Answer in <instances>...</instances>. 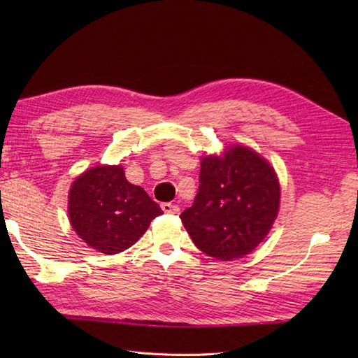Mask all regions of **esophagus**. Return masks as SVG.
<instances>
[{
  "label": "esophagus",
  "mask_w": 358,
  "mask_h": 358,
  "mask_svg": "<svg viewBox=\"0 0 358 358\" xmlns=\"http://www.w3.org/2000/svg\"><path fill=\"white\" fill-rule=\"evenodd\" d=\"M161 209L164 210L166 213H170V215H175L179 212V206L173 204V203H162L161 204Z\"/></svg>",
  "instance_id": "34e87169"
}]
</instances>
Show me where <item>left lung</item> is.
Returning <instances> with one entry per match:
<instances>
[{"mask_svg":"<svg viewBox=\"0 0 358 358\" xmlns=\"http://www.w3.org/2000/svg\"><path fill=\"white\" fill-rule=\"evenodd\" d=\"M199 192L180 220L196 246L222 262L241 258L272 229L280 188L273 167L246 146L204 157Z\"/></svg>","mask_w":358,"mask_h":358,"instance_id":"8db88e82","label":"left lung"}]
</instances>
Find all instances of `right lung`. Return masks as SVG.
Listing matches in <instances>:
<instances>
[{
	"label": "right lung",
	"instance_id": "1",
	"mask_svg": "<svg viewBox=\"0 0 358 358\" xmlns=\"http://www.w3.org/2000/svg\"><path fill=\"white\" fill-rule=\"evenodd\" d=\"M162 210L143 188L125 179L121 166L86 170L69 192V216L74 231L103 254H117L134 245Z\"/></svg>",
	"mask_w": 358,
	"mask_h": 358
}]
</instances>
